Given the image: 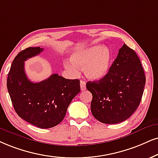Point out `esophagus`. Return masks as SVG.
Wrapping results in <instances>:
<instances>
[{
    "label": "esophagus",
    "instance_id": "1",
    "mask_svg": "<svg viewBox=\"0 0 158 158\" xmlns=\"http://www.w3.org/2000/svg\"><path fill=\"white\" fill-rule=\"evenodd\" d=\"M80 87H81V90H85L86 89V83L85 81H80Z\"/></svg>",
    "mask_w": 158,
    "mask_h": 158
}]
</instances>
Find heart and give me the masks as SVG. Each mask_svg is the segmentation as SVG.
<instances>
[{
    "label": "heart",
    "mask_w": 158,
    "mask_h": 158,
    "mask_svg": "<svg viewBox=\"0 0 158 158\" xmlns=\"http://www.w3.org/2000/svg\"><path fill=\"white\" fill-rule=\"evenodd\" d=\"M112 56L106 47L93 46L75 51L71 55V61H65L64 66L73 74L78 69H83L87 79L100 80L107 75L110 70Z\"/></svg>",
    "instance_id": "1"
}]
</instances>
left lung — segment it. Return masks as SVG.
<instances>
[{
    "mask_svg": "<svg viewBox=\"0 0 158 158\" xmlns=\"http://www.w3.org/2000/svg\"><path fill=\"white\" fill-rule=\"evenodd\" d=\"M145 82L140 60L133 49L124 44L107 75L98 81L86 84L93 95V117L105 124L126 120L141 102Z\"/></svg>",
    "mask_w": 158,
    "mask_h": 158,
    "instance_id": "obj_1",
    "label": "left lung"
}]
</instances>
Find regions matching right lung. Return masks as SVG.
Masks as SVG:
<instances>
[{"label":"right lung","mask_w":158,"mask_h":158,"mask_svg":"<svg viewBox=\"0 0 158 158\" xmlns=\"http://www.w3.org/2000/svg\"><path fill=\"white\" fill-rule=\"evenodd\" d=\"M43 50L28 47L18 53L8 74L7 89L19 117L39 128H50L64 119L71 101L80 92V81L57 73L38 83L30 81L24 62Z\"/></svg>","instance_id":"1"}]
</instances>
